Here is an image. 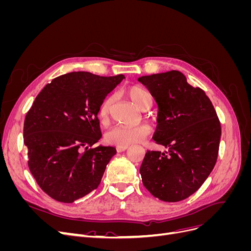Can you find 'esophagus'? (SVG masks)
<instances>
[{
    "instance_id": "obj_1",
    "label": "esophagus",
    "mask_w": 251,
    "mask_h": 251,
    "mask_svg": "<svg viewBox=\"0 0 251 251\" xmlns=\"http://www.w3.org/2000/svg\"><path fill=\"white\" fill-rule=\"evenodd\" d=\"M116 149H117L118 151H124L128 149V146H118Z\"/></svg>"
}]
</instances>
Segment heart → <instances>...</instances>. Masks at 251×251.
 Masks as SVG:
<instances>
[{
  "mask_svg": "<svg viewBox=\"0 0 251 251\" xmlns=\"http://www.w3.org/2000/svg\"><path fill=\"white\" fill-rule=\"evenodd\" d=\"M126 94L138 108L143 110L151 104V96L147 89L140 86H131L126 89ZM113 101V96H108L100 104L98 110V117L104 121L108 118L110 107ZM150 133V127L144 125L139 126H115L105 133V139L109 143L115 146H130L140 142Z\"/></svg>",
  "mask_w": 251,
  "mask_h": 251,
  "instance_id": "obj_1",
  "label": "heart"
}]
</instances>
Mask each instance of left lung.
<instances>
[{
	"instance_id": "1",
	"label": "left lung",
	"mask_w": 251,
	"mask_h": 251,
	"mask_svg": "<svg viewBox=\"0 0 251 251\" xmlns=\"http://www.w3.org/2000/svg\"><path fill=\"white\" fill-rule=\"evenodd\" d=\"M158 105L153 139L169 148L148 151L140 166L142 183L159 200L188 198L207 179L217 161L221 125L209 98L177 70L138 78Z\"/></svg>"
}]
</instances>
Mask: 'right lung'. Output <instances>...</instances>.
<instances>
[{"instance_id":"1","label":"right lung","mask_w":251,"mask_h":251,"mask_svg":"<svg viewBox=\"0 0 251 251\" xmlns=\"http://www.w3.org/2000/svg\"><path fill=\"white\" fill-rule=\"evenodd\" d=\"M124 78L71 72L36 96L25 118L24 143L30 172L52 199L72 203L100 185L116 149L89 148L101 138L100 104Z\"/></svg>"}]
</instances>
